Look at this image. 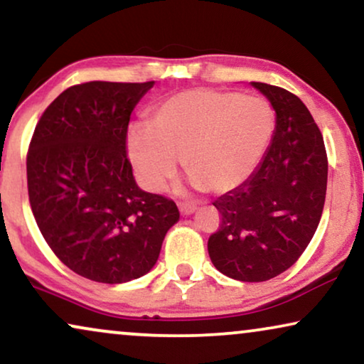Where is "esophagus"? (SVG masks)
Segmentation results:
<instances>
[{"label": "esophagus", "instance_id": "obj_1", "mask_svg": "<svg viewBox=\"0 0 364 364\" xmlns=\"http://www.w3.org/2000/svg\"><path fill=\"white\" fill-rule=\"evenodd\" d=\"M178 210H181L182 215H191V213L197 210V205L192 202H181L178 203Z\"/></svg>", "mask_w": 364, "mask_h": 364}]
</instances>
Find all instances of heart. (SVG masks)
<instances>
[{"label":"heart","instance_id":"obj_1","mask_svg":"<svg viewBox=\"0 0 364 364\" xmlns=\"http://www.w3.org/2000/svg\"><path fill=\"white\" fill-rule=\"evenodd\" d=\"M152 124L127 134L129 161L147 191H162L181 157L200 191L225 193L255 171L275 134L277 117L263 97L191 89L166 99Z\"/></svg>","mask_w":364,"mask_h":364}]
</instances>
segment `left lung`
I'll return each mask as SVG.
<instances>
[{
  "label": "left lung",
  "mask_w": 364,
  "mask_h": 364,
  "mask_svg": "<svg viewBox=\"0 0 364 364\" xmlns=\"http://www.w3.org/2000/svg\"><path fill=\"white\" fill-rule=\"evenodd\" d=\"M275 111V134L245 182L218 197V232L208 255L223 275L267 282L295 263L315 235L326 196L328 161L310 111L295 94L250 82Z\"/></svg>",
  "instance_id": "obj_1"
}]
</instances>
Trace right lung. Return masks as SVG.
Here are the masks:
<instances>
[{
    "label": "right lung",
    "mask_w": 364,
    "mask_h": 364,
    "mask_svg": "<svg viewBox=\"0 0 364 364\" xmlns=\"http://www.w3.org/2000/svg\"><path fill=\"white\" fill-rule=\"evenodd\" d=\"M152 86L77 84L34 129L26 161L33 215L59 260L92 282L126 283L151 272L181 217L172 200L137 186L126 154L129 119Z\"/></svg>",
    "instance_id": "add662e5"
}]
</instances>
